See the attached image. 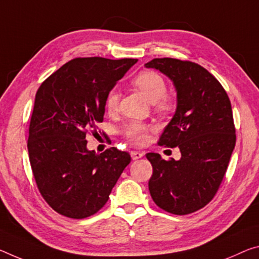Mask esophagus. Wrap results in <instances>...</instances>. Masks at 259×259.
Here are the masks:
<instances>
[{"label": "esophagus", "mask_w": 259, "mask_h": 259, "mask_svg": "<svg viewBox=\"0 0 259 259\" xmlns=\"http://www.w3.org/2000/svg\"><path fill=\"white\" fill-rule=\"evenodd\" d=\"M143 155H144V153H142V152H139V151L131 152V158H133V160L141 159V158H143Z\"/></svg>", "instance_id": "esophagus-1"}]
</instances>
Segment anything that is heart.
Returning a JSON list of instances; mask_svg holds the SVG:
<instances>
[{"mask_svg": "<svg viewBox=\"0 0 259 259\" xmlns=\"http://www.w3.org/2000/svg\"><path fill=\"white\" fill-rule=\"evenodd\" d=\"M135 86L144 93V96L151 102H155V106L160 110H168L171 107V99L165 93V79L154 71H142L134 78ZM120 93L117 90H110L105 98V107L108 113H114L118 107ZM150 125L139 121L130 122L125 128V136L135 144H142L146 139V134Z\"/></svg>", "mask_w": 259, "mask_h": 259, "instance_id": "1", "label": "heart"}]
</instances>
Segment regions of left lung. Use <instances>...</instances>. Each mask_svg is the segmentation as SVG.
<instances>
[{
	"mask_svg": "<svg viewBox=\"0 0 259 259\" xmlns=\"http://www.w3.org/2000/svg\"><path fill=\"white\" fill-rule=\"evenodd\" d=\"M146 68L173 81L178 106L159 139V145L178 146L180 160L147 153L153 174L149 190L163 211L183 215L210 203L227 170L236 136L231 101L206 69L190 61L153 59Z\"/></svg>",
	"mask_w": 259,
	"mask_h": 259,
	"instance_id": "1",
	"label": "left lung"
}]
</instances>
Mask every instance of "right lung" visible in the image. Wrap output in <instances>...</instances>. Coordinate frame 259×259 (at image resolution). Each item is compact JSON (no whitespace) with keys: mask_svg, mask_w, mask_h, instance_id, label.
Segmentation results:
<instances>
[{"mask_svg":"<svg viewBox=\"0 0 259 259\" xmlns=\"http://www.w3.org/2000/svg\"><path fill=\"white\" fill-rule=\"evenodd\" d=\"M136 59L78 57L40 85L28 129L27 150L36 186L53 210L72 219L94 214L131 161L110 147L89 151L86 135L104 121L105 98Z\"/></svg>","mask_w":259,"mask_h":259,"instance_id":"add662e5","label":"right lung"}]
</instances>
